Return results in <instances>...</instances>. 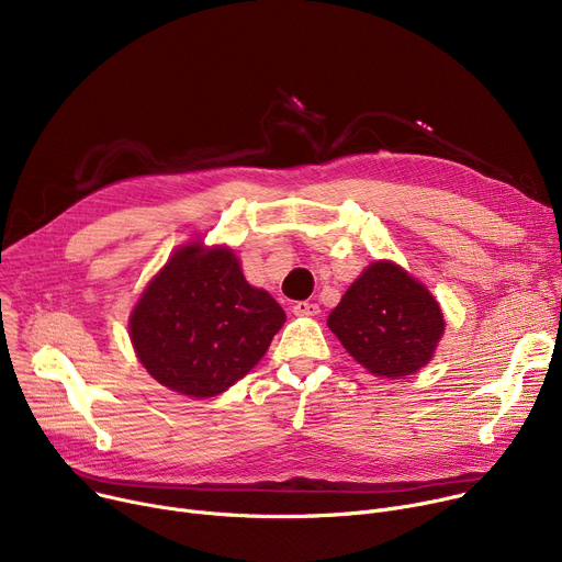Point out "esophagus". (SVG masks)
Here are the masks:
<instances>
[{
	"instance_id": "esophagus-1",
	"label": "esophagus",
	"mask_w": 562,
	"mask_h": 562,
	"mask_svg": "<svg viewBox=\"0 0 562 562\" xmlns=\"http://www.w3.org/2000/svg\"><path fill=\"white\" fill-rule=\"evenodd\" d=\"M321 312V307L316 303H310V301H301L293 305V314L295 316H316Z\"/></svg>"
}]
</instances>
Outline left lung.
I'll use <instances>...</instances> for the list:
<instances>
[{"mask_svg": "<svg viewBox=\"0 0 562 562\" xmlns=\"http://www.w3.org/2000/svg\"><path fill=\"white\" fill-rule=\"evenodd\" d=\"M327 325L372 375L404 378L431 359L445 318L420 282L391 261H375L346 291Z\"/></svg>", "mask_w": 562, "mask_h": 562, "instance_id": "obj_1", "label": "left lung"}]
</instances>
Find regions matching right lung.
I'll list each match as a JSON object with an SVG mask.
<instances>
[{
	"label": "right lung",
	"instance_id": "obj_1",
	"mask_svg": "<svg viewBox=\"0 0 562 562\" xmlns=\"http://www.w3.org/2000/svg\"><path fill=\"white\" fill-rule=\"evenodd\" d=\"M284 321L273 297L246 282L233 250L184 246L142 293L131 341L160 384L212 397L265 357Z\"/></svg>",
	"mask_w": 562,
	"mask_h": 562
}]
</instances>
